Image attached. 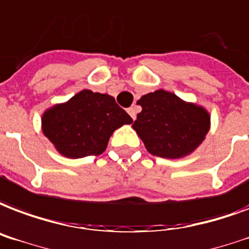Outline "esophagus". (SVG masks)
I'll return each instance as SVG.
<instances>
[{
    "label": "esophagus",
    "mask_w": 249,
    "mask_h": 249,
    "mask_svg": "<svg viewBox=\"0 0 249 249\" xmlns=\"http://www.w3.org/2000/svg\"><path fill=\"white\" fill-rule=\"evenodd\" d=\"M128 113L130 115L133 120H136V117H137V107L134 106V107H130L128 108Z\"/></svg>",
    "instance_id": "obj_1"
}]
</instances>
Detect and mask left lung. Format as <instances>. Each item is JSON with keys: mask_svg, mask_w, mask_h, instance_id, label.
Instances as JSON below:
<instances>
[{"mask_svg": "<svg viewBox=\"0 0 249 249\" xmlns=\"http://www.w3.org/2000/svg\"><path fill=\"white\" fill-rule=\"evenodd\" d=\"M137 104L142 111L132 126L155 157L179 159L192 154L210 129V115L204 107L170 91L149 92Z\"/></svg>", "mask_w": 249, "mask_h": 249, "instance_id": "8db88e82", "label": "left lung"}]
</instances>
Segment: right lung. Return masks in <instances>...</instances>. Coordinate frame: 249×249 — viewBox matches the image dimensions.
Here are the masks:
<instances>
[{
	"instance_id": "right-lung-1",
	"label": "right lung",
	"mask_w": 249,
	"mask_h": 249,
	"mask_svg": "<svg viewBox=\"0 0 249 249\" xmlns=\"http://www.w3.org/2000/svg\"><path fill=\"white\" fill-rule=\"evenodd\" d=\"M132 123L113 96L82 90L48 108L41 116V130L60 154L77 159L102 154L112 133Z\"/></svg>"
}]
</instances>
